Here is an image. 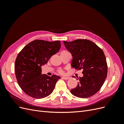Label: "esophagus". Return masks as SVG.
Masks as SVG:
<instances>
[{
  "label": "esophagus",
  "mask_w": 124,
  "mask_h": 124,
  "mask_svg": "<svg viewBox=\"0 0 124 124\" xmlns=\"http://www.w3.org/2000/svg\"><path fill=\"white\" fill-rule=\"evenodd\" d=\"M62 79H64V80H68L69 79V77H62Z\"/></svg>",
  "instance_id": "esophagus-1"
}]
</instances>
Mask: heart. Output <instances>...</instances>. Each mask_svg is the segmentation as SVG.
Masks as SVG:
<instances>
[{
	"mask_svg": "<svg viewBox=\"0 0 124 124\" xmlns=\"http://www.w3.org/2000/svg\"><path fill=\"white\" fill-rule=\"evenodd\" d=\"M58 72L59 73H60V74H63V73H64V71H63V70H62V69H59L58 70Z\"/></svg>",
	"mask_w": 124,
	"mask_h": 124,
	"instance_id": "b5f03b06",
	"label": "heart"
}]
</instances>
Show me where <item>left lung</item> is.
<instances>
[{
    "label": "left lung",
    "mask_w": 124,
    "mask_h": 124,
    "mask_svg": "<svg viewBox=\"0 0 124 124\" xmlns=\"http://www.w3.org/2000/svg\"><path fill=\"white\" fill-rule=\"evenodd\" d=\"M63 43L73 57L71 66L77 70H83V76L78 78L77 86L71 90V93L81 98L94 95L107 77L108 65L103 51L87 39L63 41Z\"/></svg>",
    "instance_id": "1"
}]
</instances>
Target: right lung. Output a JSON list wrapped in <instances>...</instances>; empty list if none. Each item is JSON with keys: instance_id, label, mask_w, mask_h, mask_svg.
<instances>
[{"instance_id": "1", "label": "right lung", "mask_w": 124, "mask_h": 124, "mask_svg": "<svg viewBox=\"0 0 124 124\" xmlns=\"http://www.w3.org/2000/svg\"><path fill=\"white\" fill-rule=\"evenodd\" d=\"M61 47L60 41L35 40L26 45L18 54L14 66L16 76L20 87L27 95L41 99L53 92L61 77L41 74V66L57 53Z\"/></svg>"}]
</instances>
